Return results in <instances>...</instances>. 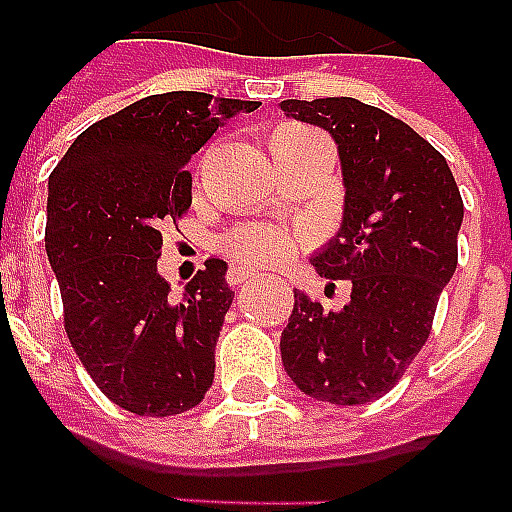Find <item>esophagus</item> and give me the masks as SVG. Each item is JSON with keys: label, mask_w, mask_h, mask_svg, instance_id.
<instances>
[{"label": "esophagus", "mask_w": 512, "mask_h": 512, "mask_svg": "<svg viewBox=\"0 0 512 512\" xmlns=\"http://www.w3.org/2000/svg\"><path fill=\"white\" fill-rule=\"evenodd\" d=\"M256 278V270H248V267H242V264H232L229 272H226V280H229V286H240L245 280Z\"/></svg>", "instance_id": "esophagus-1"}]
</instances>
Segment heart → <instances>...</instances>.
Instances as JSON below:
<instances>
[{
	"label": "heart",
	"instance_id": "obj_1",
	"mask_svg": "<svg viewBox=\"0 0 512 512\" xmlns=\"http://www.w3.org/2000/svg\"><path fill=\"white\" fill-rule=\"evenodd\" d=\"M288 132H299V126H286L278 134ZM302 237H305L302 232H291L283 226H242L226 237V253L234 259L256 261V264H278L286 256H291V251L302 242Z\"/></svg>",
	"mask_w": 512,
	"mask_h": 512
}]
</instances>
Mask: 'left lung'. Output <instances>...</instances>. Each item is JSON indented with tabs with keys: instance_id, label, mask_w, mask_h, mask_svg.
<instances>
[{
	"instance_id": "8db88e82",
	"label": "left lung",
	"mask_w": 512,
	"mask_h": 512,
	"mask_svg": "<svg viewBox=\"0 0 512 512\" xmlns=\"http://www.w3.org/2000/svg\"><path fill=\"white\" fill-rule=\"evenodd\" d=\"M280 110L337 142L343 224L310 261L321 278L353 283L337 313L294 291L283 367L307 397L364 405L397 386L429 340L464 202L443 153L386 110L351 96L283 99Z\"/></svg>"
}]
</instances>
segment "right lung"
<instances>
[{
    "mask_svg": "<svg viewBox=\"0 0 512 512\" xmlns=\"http://www.w3.org/2000/svg\"><path fill=\"white\" fill-rule=\"evenodd\" d=\"M256 107L199 91L145 96L78 134L48 178L45 251L64 329L99 391L129 413L178 416L213 386L234 299L226 261L207 259L172 299L156 270L161 226L191 207V156Z\"/></svg>",
    "mask_w": 512,
    "mask_h": 512,
    "instance_id": "1",
    "label": "right lung"
}]
</instances>
